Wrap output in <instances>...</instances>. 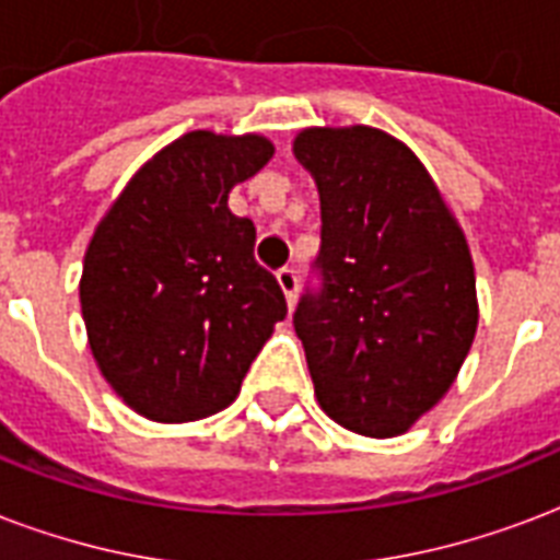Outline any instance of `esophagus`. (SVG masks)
Returning <instances> with one entry per match:
<instances>
[{
    "mask_svg": "<svg viewBox=\"0 0 560 560\" xmlns=\"http://www.w3.org/2000/svg\"><path fill=\"white\" fill-rule=\"evenodd\" d=\"M276 279H279V288L284 290V299H288V305L293 307L296 305V290H299V276L293 267H281L279 272H276Z\"/></svg>",
    "mask_w": 560,
    "mask_h": 560,
    "instance_id": "obj_1",
    "label": "esophagus"
}]
</instances>
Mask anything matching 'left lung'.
<instances>
[{
	"label": "left lung",
	"instance_id": "left-lung-1",
	"mask_svg": "<svg viewBox=\"0 0 560 560\" xmlns=\"http://www.w3.org/2000/svg\"><path fill=\"white\" fill-rule=\"evenodd\" d=\"M293 156L323 211V293L293 316L316 400L351 433H407L447 395L477 334L465 232L421 160L377 127H305Z\"/></svg>",
	"mask_w": 560,
	"mask_h": 560
}]
</instances>
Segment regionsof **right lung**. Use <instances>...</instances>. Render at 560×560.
Wrapping results in <instances>:
<instances>
[{"label": "right lung", "instance_id": "right-lung-1", "mask_svg": "<svg viewBox=\"0 0 560 560\" xmlns=\"http://www.w3.org/2000/svg\"><path fill=\"white\" fill-rule=\"evenodd\" d=\"M270 139L191 130L136 171L92 232L81 314L104 381L139 416L186 424L226 409L288 316L229 191L272 160Z\"/></svg>", "mask_w": 560, "mask_h": 560}]
</instances>
